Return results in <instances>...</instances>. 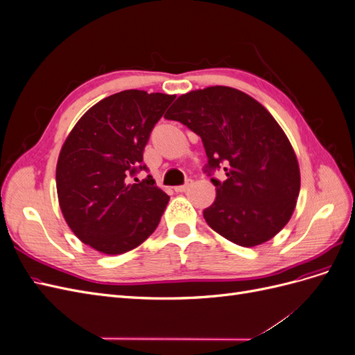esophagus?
<instances>
[{
  "instance_id": "obj_1",
  "label": "esophagus",
  "mask_w": 355,
  "mask_h": 355,
  "mask_svg": "<svg viewBox=\"0 0 355 355\" xmlns=\"http://www.w3.org/2000/svg\"><path fill=\"white\" fill-rule=\"evenodd\" d=\"M191 185H192V180H187V184H185V185L176 187V188H175V191H176V192H187V191L191 188Z\"/></svg>"
}]
</instances>
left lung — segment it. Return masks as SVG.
Instances as JSON below:
<instances>
[{"mask_svg":"<svg viewBox=\"0 0 355 355\" xmlns=\"http://www.w3.org/2000/svg\"><path fill=\"white\" fill-rule=\"evenodd\" d=\"M166 118L201 137L209 175L225 166L227 179H211L216 198L202 211L211 230L254 247L286 227L300 171L292 144L265 106L237 89L213 85L179 96Z\"/></svg>","mask_w":355,"mask_h":355,"instance_id":"left-lung-1","label":"left lung"}]
</instances>
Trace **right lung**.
Returning a JSON list of instances; mask_svg holds the SVG:
<instances>
[{"instance_id": "right-lung-1", "label": "right lung", "mask_w": 355, "mask_h": 355, "mask_svg": "<svg viewBox=\"0 0 355 355\" xmlns=\"http://www.w3.org/2000/svg\"><path fill=\"white\" fill-rule=\"evenodd\" d=\"M175 94L124 90L102 99L73 125L63 144L56 187L72 232L105 254L142 244L158 227L168 196L153 176L132 177L144 164L154 125Z\"/></svg>"}]
</instances>
